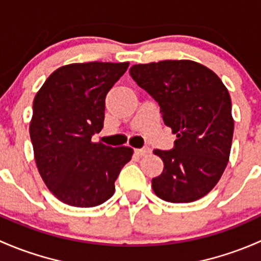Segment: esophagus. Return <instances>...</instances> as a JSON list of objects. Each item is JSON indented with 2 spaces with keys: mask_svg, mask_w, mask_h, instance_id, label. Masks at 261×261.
<instances>
[{
  "mask_svg": "<svg viewBox=\"0 0 261 261\" xmlns=\"http://www.w3.org/2000/svg\"><path fill=\"white\" fill-rule=\"evenodd\" d=\"M148 153H150V148H148V147H144V148H139V149H136V154L138 155H146L148 154Z\"/></svg>",
  "mask_w": 261,
  "mask_h": 261,
  "instance_id": "obj_1",
  "label": "esophagus"
}]
</instances>
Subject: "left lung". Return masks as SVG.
Listing matches in <instances>:
<instances>
[{
  "instance_id": "obj_1",
  "label": "left lung",
  "mask_w": 261,
  "mask_h": 261,
  "mask_svg": "<svg viewBox=\"0 0 261 261\" xmlns=\"http://www.w3.org/2000/svg\"><path fill=\"white\" fill-rule=\"evenodd\" d=\"M129 74L157 101L177 137L171 150H153L165 165L152 178L154 193L173 203L206 196L221 178L232 143L231 98L224 83L192 60L138 64Z\"/></svg>"
}]
</instances>
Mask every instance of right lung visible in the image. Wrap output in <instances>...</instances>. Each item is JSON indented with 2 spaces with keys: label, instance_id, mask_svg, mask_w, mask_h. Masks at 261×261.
Here are the masks:
<instances>
[{
  "label": "right lung",
  "instance_id": "right-lung-1",
  "mask_svg": "<svg viewBox=\"0 0 261 261\" xmlns=\"http://www.w3.org/2000/svg\"><path fill=\"white\" fill-rule=\"evenodd\" d=\"M129 63L69 64L56 69L34 99L30 137L42 181L75 207L106 202L130 161V147L113 148L91 136L103 128L106 96Z\"/></svg>",
  "mask_w": 261,
  "mask_h": 261
}]
</instances>
